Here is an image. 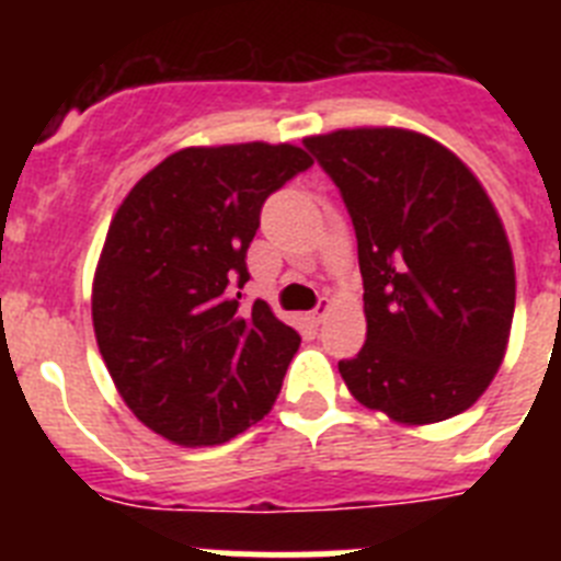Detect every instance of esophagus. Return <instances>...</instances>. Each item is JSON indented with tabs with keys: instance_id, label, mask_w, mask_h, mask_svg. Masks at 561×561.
<instances>
[{
	"instance_id": "34e87169",
	"label": "esophagus",
	"mask_w": 561,
	"mask_h": 561,
	"mask_svg": "<svg viewBox=\"0 0 561 561\" xmlns=\"http://www.w3.org/2000/svg\"><path fill=\"white\" fill-rule=\"evenodd\" d=\"M329 309H331L329 300H323V304H317L314 309H311L309 314H306V320H309L311 325H320L325 320V314H329Z\"/></svg>"
}]
</instances>
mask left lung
<instances>
[{"label":"left lung","instance_id":"8db88e82","mask_svg":"<svg viewBox=\"0 0 561 561\" xmlns=\"http://www.w3.org/2000/svg\"><path fill=\"white\" fill-rule=\"evenodd\" d=\"M354 221L368 336L351 396L401 424L463 413L497 374L514 317L503 221L449 148L408 128L306 137Z\"/></svg>","mask_w":561,"mask_h":561}]
</instances>
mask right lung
Returning <instances> with one entry per match:
<instances>
[{
	"label": "right lung",
	"mask_w": 561,
	"mask_h": 561,
	"mask_svg": "<svg viewBox=\"0 0 561 561\" xmlns=\"http://www.w3.org/2000/svg\"><path fill=\"white\" fill-rule=\"evenodd\" d=\"M311 162L289 142L182 148L114 213L92 323L123 401L162 438L225 444L275 404L300 334L236 289L261 207Z\"/></svg>",
	"instance_id": "add662e5"
}]
</instances>
